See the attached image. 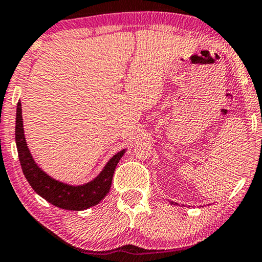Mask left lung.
Wrapping results in <instances>:
<instances>
[{"mask_svg": "<svg viewBox=\"0 0 262 262\" xmlns=\"http://www.w3.org/2000/svg\"><path fill=\"white\" fill-rule=\"evenodd\" d=\"M170 204H173V205H175V204H177V203H174V202H170ZM177 205H178V204H177Z\"/></svg>", "mask_w": 262, "mask_h": 262, "instance_id": "left-lung-1", "label": "left lung"}]
</instances>
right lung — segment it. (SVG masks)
I'll list each match as a JSON object with an SVG mask.
<instances>
[{"mask_svg": "<svg viewBox=\"0 0 262 262\" xmlns=\"http://www.w3.org/2000/svg\"><path fill=\"white\" fill-rule=\"evenodd\" d=\"M15 141L21 168L31 187L52 205L71 211L89 209L105 198L112 185L113 173L117 164L125 154V149L116 154L107 162L98 177L84 185L73 186L55 180L44 170H41V168H39L33 160V156L31 155L24 135L23 111H21L20 101L16 106Z\"/></svg>", "mask_w": 262, "mask_h": 262, "instance_id": "right-lung-1", "label": "right lung"}]
</instances>
